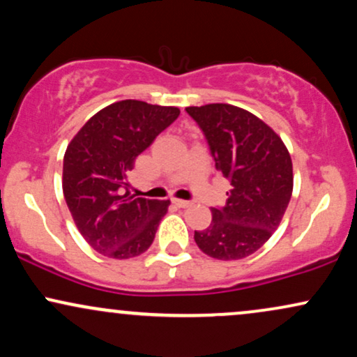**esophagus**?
<instances>
[{"mask_svg":"<svg viewBox=\"0 0 357 357\" xmlns=\"http://www.w3.org/2000/svg\"><path fill=\"white\" fill-rule=\"evenodd\" d=\"M173 203H174L178 208H188V206H191V202H186V199H178V198H174Z\"/></svg>","mask_w":357,"mask_h":357,"instance_id":"1","label":"esophagus"}]
</instances>
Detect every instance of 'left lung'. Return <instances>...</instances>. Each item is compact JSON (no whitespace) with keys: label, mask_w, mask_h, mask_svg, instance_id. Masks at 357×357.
<instances>
[{"label":"left lung","mask_w":357,"mask_h":357,"mask_svg":"<svg viewBox=\"0 0 357 357\" xmlns=\"http://www.w3.org/2000/svg\"><path fill=\"white\" fill-rule=\"evenodd\" d=\"M210 144L215 167L231 190L211 225L195 231L203 253L216 260L252 255L280 225L294 190L292 159L280 136L261 119L230 104L186 107Z\"/></svg>","instance_id":"1"}]
</instances>
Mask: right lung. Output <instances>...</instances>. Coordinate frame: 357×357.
<instances>
[{"instance_id":"add662e5","label":"right lung","mask_w":357,"mask_h":357,"mask_svg":"<svg viewBox=\"0 0 357 357\" xmlns=\"http://www.w3.org/2000/svg\"><path fill=\"white\" fill-rule=\"evenodd\" d=\"M178 116V107L119 100L90 117L68 142L61 178L65 202L80 235L104 257H137L154 241L169 199L136 198L127 174Z\"/></svg>"}]
</instances>
